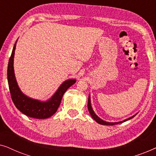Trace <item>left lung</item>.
<instances>
[{
  "label": "left lung",
  "mask_w": 156,
  "mask_h": 156,
  "mask_svg": "<svg viewBox=\"0 0 156 156\" xmlns=\"http://www.w3.org/2000/svg\"><path fill=\"white\" fill-rule=\"evenodd\" d=\"M87 106H88V109H89V112L90 113L91 117H92L93 119H94V120L97 121L98 123H99V124H101V125H106V126H111V125H114V124H118V123H109V122H106V121H104L103 120H101V119L99 118L97 115L95 114V113L94 112V111L92 109V108H91V101H90V97H89V99H88V104H87ZM133 116L131 117V118H129V119H126V120L123 121V122H124V121H127V120H129V119H131L133 118ZM119 123H122V122H119Z\"/></svg>",
  "instance_id": "8db88e82"
}]
</instances>
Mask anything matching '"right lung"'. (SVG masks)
Segmentation results:
<instances>
[{"mask_svg": "<svg viewBox=\"0 0 156 156\" xmlns=\"http://www.w3.org/2000/svg\"><path fill=\"white\" fill-rule=\"evenodd\" d=\"M16 42L9 59L8 66V82L10 97L16 107L26 116L35 119H48L57 112L60 105L62 99L65 91L75 83V80H67L61 85L54 96L46 102H40L32 99L23 94L17 84L13 70V57Z\"/></svg>", "mask_w": 156, "mask_h": 156, "instance_id": "obj_1", "label": "right lung"}]
</instances>
